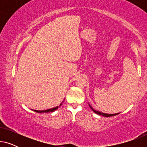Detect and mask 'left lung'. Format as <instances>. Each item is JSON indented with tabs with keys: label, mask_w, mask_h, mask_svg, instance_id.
Masks as SVG:
<instances>
[{
	"label": "left lung",
	"mask_w": 147,
	"mask_h": 147,
	"mask_svg": "<svg viewBox=\"0 0 147 147\" xmlns=\"http://www.w3.org/2000/svg\"><path fill=\"white\" fill-rule=\"evenodd\" d=\"M91 109L93 110V111L95 112L96 114H98V115H101V116H105V117H109V116H115V115H117V114H118L119 113H117V114H106V113H102V112H100L99 111H96V110H94L93 108H92V106L89 105Z\"/></svg>",
	"instance_id": "left-lung-1"
}]
</instances>
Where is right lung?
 Instances as JSON below:
<instances>
[{
	"label": "right lung",
	"instance_id": "1",
	"mask_svg": "<svg viewBox=\"0 0 147 147\" xmlns=\"http://www.w3.org/2000/svg\"><path fill=\"white\" fill-rule=\"evenodd\" d=\"M63 103V102H62ZM62 103L60 104L59 106L61 105ZM59 108V106H56L55 108H51V109H48V110H34V111L36 112H38V113H45V112H54L55 110H56L57 109V108Z\"/></svg>",
	"mask_w": 147,
	"mask_h": 147
}]
</instances>
